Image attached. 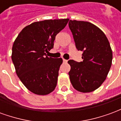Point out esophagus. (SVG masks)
I'll return each mask as SVG.
<instances>
[{"instance_id": "34e87169", "label": "esophagus", "mask_w": 121, "mask_h": 121, "mask_svg": "<svg viewBox=\"0 0 121 121\" xmlns=\"http://www.w3.org/2000/svg\"><path fill=\"white\" fill-rule=\"evenodd\" d=\"M63 62H67V60H65V59H63Z\"/></svg>"}]
</instances>
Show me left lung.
<instances>
[{"instance_id":"1","label":"left lung","mask_w":121,"mask_h":121,"mask_svg":"<svg viewBox=\"0 0 121 121\" xmlns=\"http://www.w3.org/2000/svg\"><path fill=\"white\" fill-rule=\"evenodd\" d=\"M69 27L83 61L70 60V80L75 89L89 93L98 89L106 78L112 63V50L108 38L91 22L70 20Z\"/></svg>"}]
</instances>
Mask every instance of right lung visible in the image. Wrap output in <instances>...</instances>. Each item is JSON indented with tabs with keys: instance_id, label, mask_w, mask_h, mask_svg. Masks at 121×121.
Returning <instances> with one entry per match:
<instances>
[{
	"instance_id": "1",
	"label": "right lung",
	"mask_w": 121,
	"mask_h": 121,
	"mask_svg": "<svg viewBox=\"0 0 121 121\" xmlns=\"http://www.w3.org/2000/svg\"><path fill=\"white\" fill-rule=\"evenodd\" d=\"M69 19L33 22L20 32L12 47V59L16 73L29 91L39 95L52 92L57 85L61 58L48 57L56 36Z\"/></svg>"
}]
</instances>
